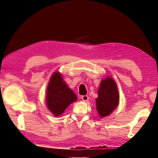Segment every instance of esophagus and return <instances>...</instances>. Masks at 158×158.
<instances>
[{"label":"esophagus","instance_id":"obj_1","mask_svg":"<svg viewBox=\"0 0 158 158\" xmlns=\"http://www.w3.org/2000/svg\"><path fill=\"white\" fill-rule=\"evenodd\" d=\"M81 99L84 102H87L89 100V96L88 95H83L81 96Z\"/></svg>","mask_w":158,"mask_h":158}]
</instances>
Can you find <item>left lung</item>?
I'll return each instance as SVG.
<instances>
[{
    "label": "left lung",
    "instance_id": "obj_1",
    "mask_svg": "<svg viewBox=\"0 0 158 158\" xmlns=\"http://www.w3.org/2000/svg\"><path fill=\"white\" fill-rule=\"evenodd\" d=\"M95 99L96 109L100 118L110 115L119 105V93L116 83L111 77L101 80Z\"/></svg>",
    "mask_w": 158,
    "mask_h": 158
}]
</instances>
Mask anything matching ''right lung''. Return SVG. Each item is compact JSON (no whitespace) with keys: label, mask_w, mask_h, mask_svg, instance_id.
<instances>
[{"label":"right lung","mask_w":158,"mask_h":158,"mask_svg":"<svg viewBox=\"0 0 158 158\" xmlns=\"http://www.w3.org/2000/svg\"><path fill=\"white\" fill-rule=\"evenodd\" d=\"M77 100V96L68 86L62 74L56 71L50 77L46 93L47 109L55 117L60 116L70 104Z\"/></svg>","instance_id":"1"}]
</instances>
